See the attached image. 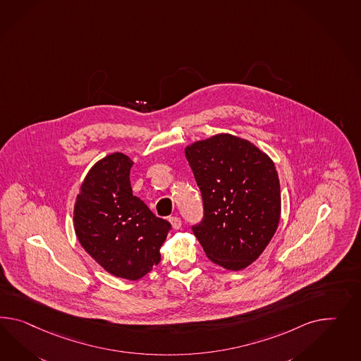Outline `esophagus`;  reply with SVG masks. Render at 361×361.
Returning a JSON list of instances; mask_svg holds the SVG:
<instances>
[{
    "label": "esophagus",
    "mask_w": 361,
    "mask_h": 361,
    "mask_svg": "<svg viewBox=\"0 0 361 361\" xmlns=\"http://www.w3.org/2000/svg\"><path fill=\"white\" fill-rule=\"evenodd\" d=\"M169 222H171L172 227H173L175 230H178V228L181 227V224H183L180 216H177V215H175V216H169Z\"/></svg>",
    "instance_id": "1"
}]
</instances>
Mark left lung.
<instances>
[{"instance_id": "obj_1", "label": "left lung", "mask_w": 361, "mask_h": 361, "mask_svg": "<svg viewBox=\"0 0 361 361\" xmlns=\"http://www.w3.org/2000/svg\"><path fill=\"white\" fill-rule=\"evenodd\" d=\"M185 156L204 202L193 234L213 263L240 271L262 255L280 222L276 166L252 143L230 134L195 142Z\"/></svg>"}]
</instances>
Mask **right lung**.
I'll list each match as a JSON object with an SVG mask.
<instances>
[{"mask_svg":"<svg viewBox=\"0 0 361 361\" xmlns=\"http://www.w3.org/2000/svg\"><path fill=\"white\" fill-rule=\"evenodd\" d=\"M133 161L121 152L90 168L76 198L73 222L78 242L105 271L139 280L160 262V247L172 228L135 195Z\"/></svg>","mask_w":361,"mask_h":361,"instance_id":"1","label":"right lung"}]
</instances>
